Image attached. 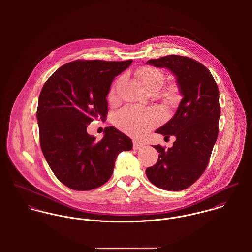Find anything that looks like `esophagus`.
I'll return each mask as SVG.
<instances>
[{
    "label": "esophagus",
    "instance_id": "obj_1",
    "mask_svg": "<svg viewBox=\"0 0 252 252\" xmlns=\"http://www.w3.org/2000/svg\"><path fill=\"white\" fill-rule=\"evenodd\" d=\"M143 146H144V144H141V143H139V142H134V143H133V147H134V149L139 150V149H141Z\"/></svg>",
    "mask_w": 252,
    "mask_h": 252
}]
</instances>
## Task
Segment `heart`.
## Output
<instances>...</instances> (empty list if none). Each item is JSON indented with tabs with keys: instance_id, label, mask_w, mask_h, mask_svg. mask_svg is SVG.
<instances>
[{
	"instance_id": "b5f03b06",
	"label": "heart",
	"mask_w": 252,
	"mask_h": 252,
	"mask_svg": "<svg viewBox=\"0 0 252 252\" xmlns=\"http://www.w3.org/2000/svg\"><path fill=\"white\" fill-rule=\"evenodd\" d=\"M136 76L144 88L149 92H157L165 81V73L155 67H142L137 70ZM116 86V85H115ZM115 86L110 90L114 95ZM160 98L167 104H177L180 99V88L177 84H170L160 92ZM162 119V113L154 108H138L126 107L115 115L117 127L134 138H142L151 129L157 126Z\"/></svg>"
}]
</instances>
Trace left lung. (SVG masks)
Instances as JSON below:
<instances>
[{"mask_svg": "<svg viewBox=\"0 0 252 252\" xmlns=\"http://www.w3.org/2000/svg\"><path fill=\"white\" fill-rule=\"evenodd\" d=\"M167 68L177 78L182 99L173 118L156 130L165 138L176 137L172 147L153 145L157 163L145 174L155 186L169 191L186 189L205 172L218 136L219 91L211 72L186 56L168 55L146 62Z\"/></svg>", "mask_w": 252, "mask_h": 252, "instance_id": "left-lung-1", "label": "left lung"}]
</instances>
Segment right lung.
<instances>
[{
    "instance_id": "add662e5",
    "label": "right lung",
    "mask_w": 252,
    "mask_h": 252,
    "mask_svg": "<svg viewBox=\"0 0 252 252\" xmlns=\"http://www.w3.org/2000/svg\"><path fill=\"white\" fill-rule=\"evenodd\" d=\"M133 60H76L60 67L44 83L36 118L39 143L51 171L69 188L85 191L100 187L113 172L117 155L133 143L110 126L96 142L86 129L108 114V96L115 76Z\"/></svg>"
}]
</instances>
